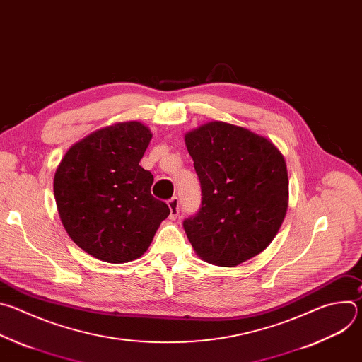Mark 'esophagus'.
I'll return each instance as SVG.
<instances>
[{
    "mask_svg": "<svg viewBox=\"0 0 362 362\" xmlns=\"http://www.w3.org/2000/svg\"><path fill=\"white\" fill-rule=\"evenodd\" d=\"M168 204L170 208V219L175 221L179 216V197L173 196L172 199L168 200Z\"/></svg>",
    "mask_w": 362,
    "mask_h": 362,
    "instance_id": "34e87169",
    "label": "esophagus"
}]
</instances>
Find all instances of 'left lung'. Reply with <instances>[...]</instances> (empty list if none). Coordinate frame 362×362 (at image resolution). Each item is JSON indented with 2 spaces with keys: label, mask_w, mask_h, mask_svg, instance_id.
I'll return each instance as SVG.
<instances>
[{
  "label": "left lung",
  "mask_w": 362,
  "mask_h": 362,
  "mask_svg": "<svg viewBox=\"0 0 362 362\" xmlns=\"http://www.w3.org/2000/svg\"><path fill=\"white\" fill-rule=\"evenodd\" d=\"M185 140L202 190L199 211L183 221L187 239L203 261L236 267L261 253L284 222V156L268 139L223 122Z\"/></svg>",
  "instance_id": "8db88e82"
}]
</instances>
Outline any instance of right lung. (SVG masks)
Returning a JSON list of instances; mask_svg holds the SVG:
<instances>
[{
    "label": "right lung",
    "mask_w": 362,
    "mask_h": 362,
    "mask_svg": "<svg viewBox=\"0 0 362 362\" xmlns=\"http://www.w3.org/2000/svg\"><path fill=\"white\" fill-rule=\"evenodd\" d=\"M151 139L139 122L97 130L69 148L54 176L62 222L88 255L110 264L141 256L170 209L139 162Z\"/></svg>",
    "instance_id": "obj_1"
}]
</instances>
